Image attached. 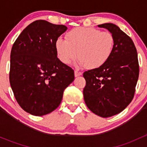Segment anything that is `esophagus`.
<instances>
[{
	"label": "esophagus",
	"mask_w": 147,
	"mask_h": 147,
	"mask_svg": "<svg viewBox=\"0 0 147 147\" xmlns=\"http://www.w3.org/2000/svg\"><path fill=\"white\" fill-rule=\"evenodd\" d=\"M82 75V72H80L78 70H75V77H78V76H80V75Z\"/></svg>",
	"instance_id": "esophagus-1"
}]
</instances>
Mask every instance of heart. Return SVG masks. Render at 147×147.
Returning <instances> with one entry per match:
<instances>
[{"label": "heart", "instance_id": "1", "mask_svg": "<svg viewBox=\"0 0 147 147\" xmlns=\"http://www.w3.org/2000/svg\"><path fill=\"white\" fill-rule=\"evenodd\" d=\"M115 37L109 32L94 28L80 27L67 33L66 40L58 38L55 50L59 60L68 65L78 56L76 66L97 69L108 61L115 48Z\"/></svg>", "mask_w": 147, "mask_h": 147}]
</instances>
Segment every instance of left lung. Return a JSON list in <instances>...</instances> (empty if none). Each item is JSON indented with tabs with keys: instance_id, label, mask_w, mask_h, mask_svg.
<instances>
[{
	"instance_id": "8db88e82",
	"label": "left lung",
	"mask_w": 147,
	"mask_h": 147,
	"mask_svg": "<svg viewBox=\"0 0 147 147\" xmlns=\"http://www.w3.org/2000/svg\"><path fill=\"white\" fill-rule=\"evenodd\" d=\"M115 37L110 58L97 69L86 71L83 95L87 107L102 117H109L124 110L134 97L139 74L137 51L132 40L116 25L105 23Z\"/></svg>"
}]
</instances>
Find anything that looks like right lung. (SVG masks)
<instances>
[{"instance_id": "right-lung-1", "label": "right lung", "mask_w": 147, "mask_h": 147, "mask_svg": "<svg viewBox=\"0 0 147 147\" xmlns=\"http://www.w3.org/2000/svg\"><path fill=\"white\" fill-rule=\"evenodd\" d=\"M67 28L38 20L25 28L11 49L9 80L20 107L42 116L54 111L65 89L75 79L74 70L57 57L55 41Z\"/></svg>"}]
</instances>
